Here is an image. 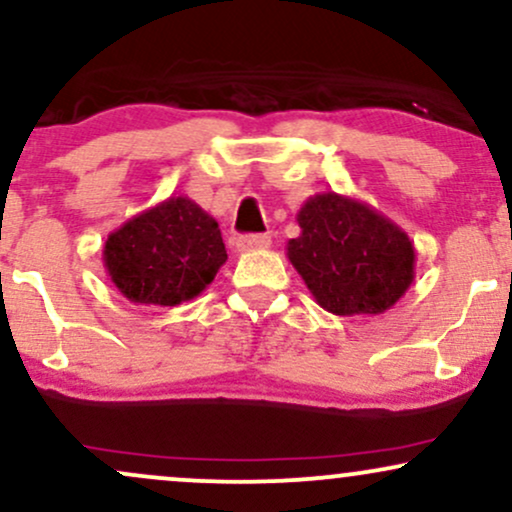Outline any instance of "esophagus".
Masks as SVG:
<instances>
[{
	"label": "esophagus",
	"mask_w": 512,
	"mask_h": 512,
	"mask_svg": "<svg viewBox=\"0 0 512 512\" xmlns=\"http://www.w3.org/2000/svg\"><path fill=\"white\" fill-rule=\"evenodd\" d=\"M269 243H272V238H269L267 233H260V236H240L236 240V248H238V252L264 250V248H269Z\"/></svg>",
	"instance_id": "obj_1"
}]
</instances>
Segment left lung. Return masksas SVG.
I'll list each match as a JSON object with an SVG mask.
<instances>
[{"label": "left lung", "mask_w": 512, "mask_h": 512, "mask_svg": "<svg viewBox=\"0 0 512 512\" xmlns=\"http://www.w3.org/2000/svg\"><path fill=\"white\" fill-rule=\"evenodd\" d=\"M296 221L301 236L286 243V255L327 313L383 315L414 281V243L361 199L320 192Z\"/></svg>", "instance_id": "obj_1"}]
</instances>
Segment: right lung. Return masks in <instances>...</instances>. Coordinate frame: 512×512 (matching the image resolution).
<instances>
[{
	"mask_svg": "<svg viewBox=\"0 0 512 512\" xmlns=\"http://www.w3.org/2000/svg\"><path fill=\"white\" fill-rule=\"evenodd\" d=\"M228 260L219 223L190 197H168L110 233L103 264L115 289L137 305L192 301Z\"/></svg>",
	"mask_w": 512,
	"mask_h": 512,
	"instance_id": "add662e5",
	"label": "right lung"
}]
</instances>
